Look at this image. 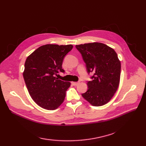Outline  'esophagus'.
Listing matches in <instances>:
<instances>
[{
  "label": "esophagus",
  "mask_w": 146,
  "mask_h": 146,
  "mask_svg": "<svg viewBox=\"0 0 146 146\" xmlns=\"http://www.w3.org/2000/svg\"><path fill=\"white\" fill-rule=\"evenodd\" d=\"M72 84L74 86H77L79 84V82H72Z\"/></svg>",
  "instance_id": "1"
}]
</instances>
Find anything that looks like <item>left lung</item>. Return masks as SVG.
Segmentation results:
<instances>
[{
  "label": "left lung",
  "mask_w": 146,
  "mask_h": 146,
  "mask_svg": "<svg viewBox=\"0 0 146 146\" xmlns=\"http://www.w3.org/2000/svg\"><path fill=\"white\" fill-rule=\"evenodd\" d=\"M86 64L88 74H94L87 82L83 98L93 106H102L111 99L120 82L121 61L113 48L101 42L76 45Z\"/></svg>",
  "instance_id": "1"
}]
</instances>
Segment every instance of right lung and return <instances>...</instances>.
<instances>
[{"label": "right lung", "mask_w": 146, "mask_h": 146, "mask_svg": "<svg viewBox=\"0 0 146 146\" xmlns=\"http://www.w3.org/2000/svg\"><path fill=\"white\" fill-rule=\"evenodd\" d=\"M73 46L46 44L38 47L26 59L23 77L31 98L39 107L48 110L58 108L70 86L55 77L64 72L62 63Z\"/></svg>", "instance_id": "right-lung-1"}]
</instances>
